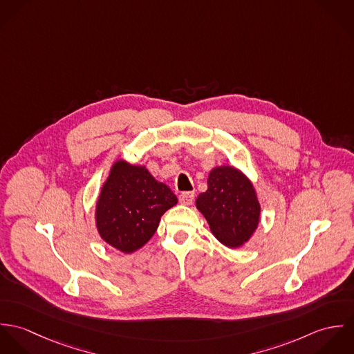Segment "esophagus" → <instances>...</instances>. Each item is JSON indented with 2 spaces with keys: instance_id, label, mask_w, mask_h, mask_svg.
I'll return each mask as SVG.
<instances>
[{
  "instance_id": "obj_1",
  "label": "esophagus",
  "mask_w": 354,
  "mask_h": 354,
  "mask_svg": "<svg viewBox=\"0 0 354 354\" xmlns=\"http://www.w3.org/2000/svg\"><path fill=\"white\" fill-rule=\"evenodd\" d=\"M194 199H195V192H183L180 195V202L187 204V205L194 202Z\"/></svg>"
}]
</instances>
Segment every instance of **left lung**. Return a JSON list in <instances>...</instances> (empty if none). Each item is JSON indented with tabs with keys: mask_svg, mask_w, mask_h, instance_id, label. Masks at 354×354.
Returning <instances> with one entry per match:
<instances>
[{
	"mask_svg": "<svg viewBox=\"0 0 354 354\" xmlns=\"http://www.w3.org/2000/svg\"><path fill=\"white\" fill-rule=\"evenodd\" d=\"M208 189L196 199L212 234L226 247L237 248L252 236L260 205L250 180L230 166L211 170Z\"/></svg>",
	"mask_w": 354,
	"mask_h": 354,
	"instance_id": "obj_1",
	"label": "left lung"
}]
</instances>
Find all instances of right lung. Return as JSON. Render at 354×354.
Returning a JSON list of instances; mask_svg holds the SVG:
<instances>
[{
	"label": "right lung",
	"instance_id": "right-lung-1",
	"mask_svg": "<svg viewBox=\"0 0 354 354\" xmlns=\"http://www.w3.org/2000/svg\"><path fill=\"white\" fill-rule=\"evenodd\" d=\"M177 204L170 188L158 183L146 167L118 160L102 188L97 226L102 239L121 252L142 248L166 209Z\"/></svg>",
	"mask_w": 354,
	"mask_h": 354
}]
</instances>
